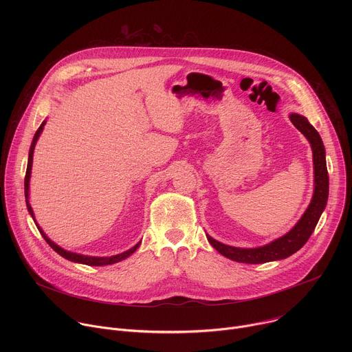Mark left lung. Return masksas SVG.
Wrapping results in <instances>:
<instances>
[{
    "instance_id": "obj_1",
    "label": "left lung",
    "mask_w": 352,
    "mask_h": 352,
    "mask_svg": "<svg viewBox=\"0 0 352 352\" xmlns=\"http://www.w3.org/2000/svg\"><path fill=\"white\" fill-rule=\"evenodd\" d=\"M289 118L294 126L299 129V132H302L312 144L314 166H315L314 167L315 168V192H314L312 202L307 209V212L304 213V216L300 217V220L288 234L261 248H254V249L234 248V246L224 245L208 235V239L212 243V246L217 249L223 256L231 261L258 265V263L280 261L291 256L307 243V241L312 235L322 216V212L326 208L327 197H329V173L326 167V153H324V146H323L322 138L305 117L299 114H291Z\"/></svg>"
}]
</instances>
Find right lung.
<instances>
[{
	"label": "right lung",
	"mask_w": 352,
	"mask_h": 352,
	"mask_svg": "<svg viewBox=\"0 0 352 352\" xmlns=\"http://www.w3.org/2000/svg\"><path fill=\"white\" fill-rule=\"evenodd\" d=\"M44 124H45V122H43V124L40 125V128L37 129V132L34 133V138H33V142H32V146H30V150H29V160H28V168H26V175H25V197H26V206H28V210H29V213L32 214L33 220H34L33 210H32V208H30V205H29V200H28V199H29V179H30V170H32V162H33V150H34V144H36V142H37V139H38V136H40V133H41V131H43ZM34 223H36V221H34ZM36 226H37V223H36ZM37 228H38L40 234L43 235V238L45 239V242H47L50 246H52L58 255H61L63 258H65V259H68V261H71V262L83 263V265H87V266H106V265H113V263L121 262V261H124L125 258H128L129 255H132V254L135 252V250L139 248V245H140V242H138L133 248H131L129 250H126V252H122V254H120V255L110 256V258H93V256H83V255H78V254L68 252V250H64L63 248H60L58 245H56L53 241H50V239L47 238V235L43 232V230H41L38 226H37Z\"/></svg>",
	"instance_id": "add662e5"
}]
</instances>
